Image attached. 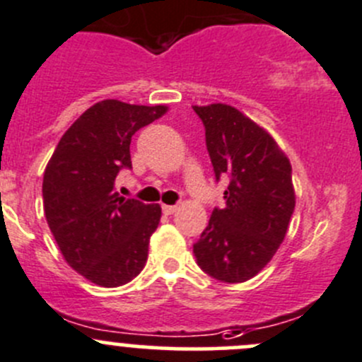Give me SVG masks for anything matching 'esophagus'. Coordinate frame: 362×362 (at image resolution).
Here are the masks:
<instances>
[{
    "label": "esophagus",
    "mask_w": 362,
    "mask_h": 362,
    "mask_svg": "<svg viewBox=\"0 0 362 362\" xmlns=\"http://www.w3.org/2000/svg\"><path fill=\"white\" fill-rule=\"evenodd\" d=\"M175 210H177V205H163V214H166V216H171Z\"/></svg>",
    "instance_id": "1"
}]
</instances>
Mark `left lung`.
Segmentation results:
<instances>
[{
	"instance_id": "obj_1",
	"label": "left lung",
	"mask_w": 362,
	"mask_h": 362,
	"mask_svg": "<svg viewBox=\"0 0 362 362\" xmlns=\"http://www.w3.org/2000/svg\"><path fill=\"white\" fill-rule=\"evenodd\" d=\"M205 127L216 180L230 178L224 209L192 245L199 269L217 281L244 283L272 259L296 209L292 166L278 143L226 104L192 106Z\"/></svg>"
}]
</instances>
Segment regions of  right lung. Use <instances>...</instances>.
Instances as JSON below:
<instances>
[{
  "instance_id": "right-lung-1",
  "label": "right lung",
  "mask_w": 362,
  "mask_h": 362,
  "mask_svg": "<svg viewBox=\"0 0 362 362\" xmlns=\"http://www.w3.org/2000/svg\"><path fill=\"white\" fill-rule=\"evenodd\" d=\"M107 99L84 111L62 136L44 171V210L63 258L106 288L132 281L148 258L160 206L122 198L115 180L131 170V139L166 113Z\"/></svg>"
}]
</instances>
